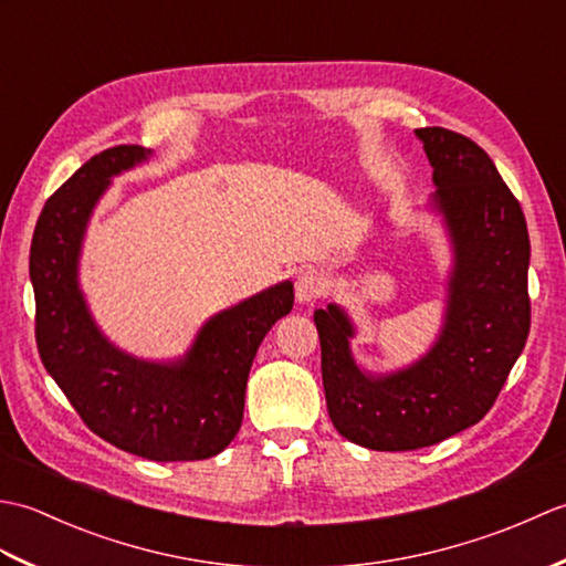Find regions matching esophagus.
Masks as SVG:
<instances>
[{"instance_id": "34e87169", "label": "esophagus", "mask_w": 566, "mask_h": 566, "mask_svg": "<svg viewBox=\"0 0 566 566\" xmlns=\"http://www.w3.org/2000/svg\"><path fill=\"white\" fill-rule=\"evenodd\" d=\"M326 290V274L321 270L308 268L302 274H298L296 280V302L298 304H311L316 302V298Z\"/></svg>"}]
</instances>
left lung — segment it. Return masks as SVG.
I'll use <instances>...</instances> for the list:
<instances>
[{"label": "left lung", "mask_w": 566, "mask_h": 566, "mask_svg": "<svg viewBox=\"0 0 566 566\" xmlns=\"http://www.w3.org/2000/svg\"><path fill=\"white\" fill-rule=\"evenodd\" d=\"M438 185L436 203L454 243L444 331L403 371L365 377L353 363V326L338 306L314 314L328 416L343 438L369 450L436 444L482 420L531 333V238L518 199L472 138L418 128Z\"/></svg>", "instance_id": "left-lung-1"}]
</instances>
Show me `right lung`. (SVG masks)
<instances>
[{
  "label": "right lung",
  "instance_id": "1",
  "mask_svg": "<svg viewBox=\"0 0 566 566\" xmlns=\"http://www.w3.org/2000/svg\"><path fill=\"white\" fill-rule=\"evenodd\" d=\"M148 155L140 146L106 148L45 201L29 258L35 345L48 375L102 440L155 462L207 460L240 430L250 365L292 311L294 286L282 282L216 314L172 365L140 363L106 343L77 290L82 233L109 179Z\"/></svg>",
  "mask_w": 566,
  "mask_h": 566
}]
</instances>
